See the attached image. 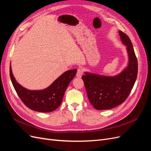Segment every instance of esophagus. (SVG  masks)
<instances>
[{"mask_svg": "<svg viewBox=\"0 0 151 151\" xmlns=\"http://www.w3.org/2000/svg\"><path fill=\"white\" fill-rule=\"evenodd\" d=\"M83 68H79L78 69H77V74H76V76L77 77H81L82 76H83Z\"/></svg>", "mask_w": 151, "mask_h": 151, "instance_id": "obj_1", "label": "esophagus"}]
</instances>
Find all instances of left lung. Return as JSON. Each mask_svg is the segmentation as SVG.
Here are the masks:
<instances>
[{"instance_id":"left-lung-1","label":"left lung","mask_w":151,"mask_h":151,"mask_svg":"<svg viewBox=\"0 0 151 151\" xmlns=\"http://www.w3.org/2000/svg\"><path fill=\"white\" fill-rule=\"evenodd\" d=\"M122 43L127 45L129 65L120 74L113 77L86 72L82 76L87 95L93 107L109 109L124 102L129 96L137 76L138 62L131 41L125 33L119 31Z\"/></svg>"}]
</instances>
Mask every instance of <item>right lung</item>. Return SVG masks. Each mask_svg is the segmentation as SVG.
Instances as JSON below:
<instances>
[{"instance_id": "obj_1", "label": "right lung", "mask_w": 151, "mask_h": 151, "mask_svg": "<svg viewBox=\"0 0 151 151\" xmlns=\"http://www.w3.org/2000/svg\"><path fill=\"white\" fill-rule=\"evenodd\" d=\"M10 77L17 95L26 106L33 111L51 112L62 103L67 86L75 77L77 70L66 71L47 88L40 91L27 89L17 83L10 65Z\"/></svg>"}]
</instances>
